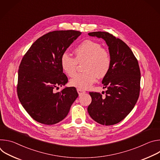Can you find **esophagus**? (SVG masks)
<instances>
[{"label":"esophagus","instance_id":"obj_1","mask_svg":"<svg viewBox=\"0 0 160 160\" xmlns=\"http://www.w3.org/2000/svg\"><path fill=\"white\" fill-rule=\"evenodd\" d=\"M77 92H78L79 96H80V95H82V94L85 93V90H81V89H78V88L77 89Z\"/></svg>","mask_w":160,"mask_h":160}]
</instances>
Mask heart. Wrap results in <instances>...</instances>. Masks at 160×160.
<instances>
[{"instance_id": "obj_1", "label": "heart", "mask_w": 160, "mask_h": 160, "mask_svg": "<svg viewBox=\"0 0 160 160\" xmlns=\"http://www.w3.org/2000/svg\"><path fill=\"white\" fill-rule=\"evenodd\" d=\"M75 58L67 53L61 56L60 64L62 71L69 77L76 72L77 64L84 62V72L75 75L70 84L78 89H87L97 80V77L102 78L108 73L111 58L109 53L98 42L85 40L74 50Z\"/></svg>"}]
</instances>
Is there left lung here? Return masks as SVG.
Returning a JSON list of instances; mask_svg holds the SVG:
<instances>
[{"mask_svg": "<svg viewBox=\"0 0 160 160\" xmlns=\"http://www.w3.org/2000/svg\"><path fill=\"white\" fill-rule=\"evenodd\" d=\"M88 34L106 41L111 64L102 81L103 88H107L106 97L99 92H89L92 102L87 111L98 123L115 125L128 115L138 100L141 83L139 63L130 48L120 38L105 32Z\"/></svg>", "mask_w": 160, "mask_h": 160, "instance_id": "1", "label": "left lung"}]
</instances>
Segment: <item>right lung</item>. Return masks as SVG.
Masks as SVG:
<instances>
[{
    "label": "right lung",
    "mask_w": 160,
    "mask_h": 160,
    "mask_svg": "<svg viewBox=\"0 0 160 160\" xmlns=\"http://www.w3.org/2000/svg\"><path fill=\"white\" fill-rule=\"evenodd\" d=\"M81 33L72 30L49 32L32 45L21 61L18 96L22 107L38 123L54 125L61 122L78 96L73 87L59 92L53 89L68 82L61 56Z\"/></svg>",
    "instance_id": "right-lung-1"
}]
</instances>
